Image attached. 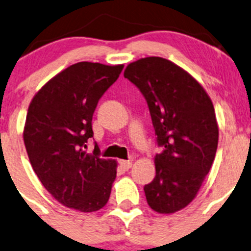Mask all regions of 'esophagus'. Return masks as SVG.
I'll return each mask as SVG.
<instances>
[{"label": "esophagus", "instance_id": "1", "mask_svg": "<svg viewBox=\"0 0 251 251\" xmlns=\"http://www.w3.org/2000/svg\"><path fill=\"white\" fill-rule=\"evenodd\" d=\"M119 164H120L121 168L125 169V170H128V169H131V166H132V161L131 160H120Z\"/></svg>", "mask_w": 251, "mask_h": 251}]
</instances>
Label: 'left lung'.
I'll return each mask as SVG.
<instances>
[{"label":"left lung","mask_w":251,"mask_h":251,"mask_svg":"<svg viewBox=\"0 0 251 251\" xmlns=\"http://www.w3.org/2000/svg\"><path fill=\"white\" fill-rule=\"evenodd\" d=\"M124 76L146 98L156 143L155 177L144 186L147 203L173 214L196 198L214 163L219 142L215 109L201 83L178 65L147 57L126 67Z\"/></svg>","instance_id":"obj_1"}]
</instances>
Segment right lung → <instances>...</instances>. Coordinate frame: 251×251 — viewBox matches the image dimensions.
<instances>
[{"mask_svg": "<svg viewBox=\"0 0 251 251\" xmlns=\"http://www.w3.org/2000/svg\"><path fill=\"white\" fill-rule=\"evenodd\" d=\"M124 65L80 62L55 75L35 95L27 110L24 143L35 174L55 201L81 212L108 203L116 161L100 156L92 116L98 100Z\"/></svg>", "mask_w": 251, "mask_h": 251, "instance_id": "obj_1", "label": "right lung"}]
</instances>
